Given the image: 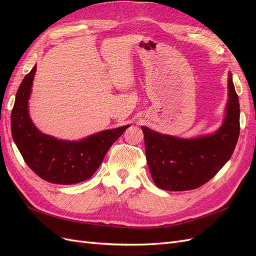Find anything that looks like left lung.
<instances>
[{"label":"left lung","mask_w":256,"mask_h":256,"mask_svg":"<svg viewBox=\"0 0 256 256\" xmlns=\"http://www.w3.org/2000/svg\"><path fill=\"white\" fill-rule=\"evenodd\" d=\"M228 100L221 126L214 134L184 138L142 126L147 164L158 188L168 191L196 189L230 160L239 136V99L228 72Z\"/></svg>","instance_id":"8db88e82"}]
</instances>
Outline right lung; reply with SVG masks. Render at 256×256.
<instances>
[{"label": "right lung", "instance_id": "1", "mask_svg": "<svg viewBox=\"0 0 256 256\" xmlns=\"http://www.w3.org/2000/svg\"><path fill=\"white\" fill-rule=\"evenodd\" d=\"M36 65L21 82L12 111V134L28 168L44 180L72 184L88 180L96 172L112 144L129 125L108 129L78 141L60 140L42 134L30 118L28 100Z\"/></svg>", "mask_w": 256, "mask_h": 256}]
</instances>
